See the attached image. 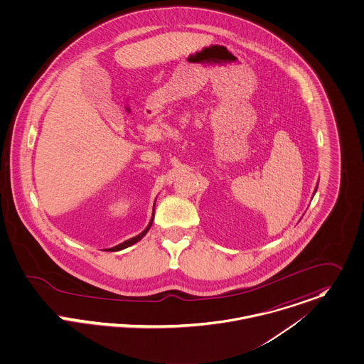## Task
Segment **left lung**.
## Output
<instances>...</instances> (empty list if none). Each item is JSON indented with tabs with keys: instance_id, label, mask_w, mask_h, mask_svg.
<instances>
[{
	"instance_id": "8db88e82",
	"label": "left lung",
	"mask_w": 364,
	"mask_h": 364,
	"mask_svg": "<svg viewBox=\"0 0 364 364\" xmlns=\"http://www.w3.org/2000/svg\"><path fill=\"white\" fill-rule=\"evenodd\" d=\"M316 191H317V190H316Z\"/></svg>"
}]
</instances>
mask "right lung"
<instances>
[{
  "label": "right lung",
  "mask_w": 364,
  "mask_h": 364,
  "mask_svg": "<svg viewBox=\"0 0 364 364\" xmlns=\"http://www.w3.org/2000/svg\"><path fill=\"white\" fill-rule=\"evenodd\" d=\"M154 215H155V209H154ZM152 222H154V216H152V219H151V222H149L148 228H146L141 235H138V236H135V237H132V239H129V240H127V242H122V244H119V245H116V247H113V248H109V251H119V250H122V248H125V247H129V245H132V244L139 242V240H141V239L148 233V230L151 229Z\"/></svg>",
  "instance_id": "add662e5"
}]
</instances>
